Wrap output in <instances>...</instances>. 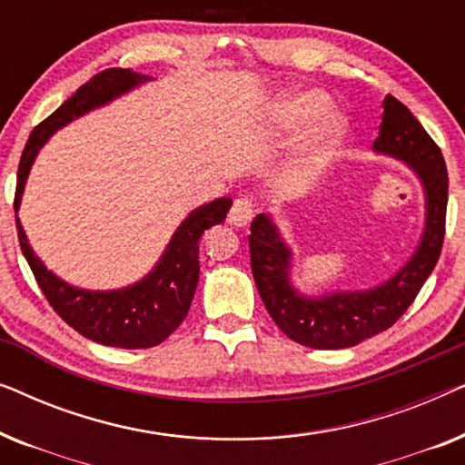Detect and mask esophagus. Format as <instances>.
Wrapping results in <instances>:
<instances>
[{
  "mask_svg": "<svg viewBox=\"0 0 465 465\" xmlns=\"http://www.w3.org/2000/svg\"><path fill=\"white\" fill-rule=\"evenodd\" d=\"M253 215V203L247 199V196H239V199H234L231 212H228V222H231L232 226H247L250 224Z\"/></svg>",
  "mask_w": 465,
  "mask_h": 465,
  "instance_id": "34e87169",
  "label": "esophagus"
}]
</instances>
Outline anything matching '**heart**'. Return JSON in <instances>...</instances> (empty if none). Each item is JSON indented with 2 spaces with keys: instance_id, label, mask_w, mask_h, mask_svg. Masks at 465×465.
I'll return each mask as SVG.
<instances>
[{
  "instance_id": "b5f03b06",
  "label": "heart",
  "mask_w": 465,
  "mask_h": 465,
  "mask_svg": "<svg viewBox=\"0 0 465 465\" xmlns=\"http://www.w3.org/2000/svg\"><path fill=\"white\" fill-rule=\"evenodd\" d=\"M328 107H330V101L326 94L320 91L298 93L277 107L275 124L283 131L301 129V126H307L311 123H315V120H320L323 114L328 112ZM341 133H342L341 120L336 118L328 120L326 126L322 129L320 143L326 148V145H330L341 137Z\"/></svg>"
}]
</instances>
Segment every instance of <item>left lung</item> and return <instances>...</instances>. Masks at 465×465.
<instances>
[{"label":"left lung","mask_w":465,"mask_h":465,"mask_svg":"<svg viewBox=\"0 0 465 465\" xmlns=\"http://www.w3.org/2000/svg\"><path fill=\"white\" fill-rule=\"evenodd\" d=\"M374 150L402 158L421 177L428 196L423 241L411 262L390 282L368 292H334L301 298L288 283L290 252L266 215L250 226L253 282L272 322L285 336L313 349H345L391 328L415 301L440 258L447 222L449 173L442 152L409 107L387 94Z\"/></svg>","instance_id":"1"}]
</instances>
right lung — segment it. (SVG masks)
Here are the masks:
<instances>
[{
  "mask_svg": "<svg viewBox=\"0 0 465 465\" xmlns=\"http://www.w3.org/2000/svg\"><path fill=\"white\" fill-rule=\"evenodd\" d=\"M143 80L148 78L133 69H104L84 82L59 110H54L31 131L27 145L23 150L21 164H18L15 212L21 203L25 180H27L31 163H34L40 145L69 120L82 116L93 107L107 104ZM231 205V199H218L190 213L177 228L156 269L143 282L116 292H86L56 279L53 272L46 271L40 258L34 256L18 218L16 231L21 250L34 271L37 285L63 322L69 323L75 332L101 342V345L148 349L163 342L186 320L196 283H199L201 234L207 228L224 222Z\"/></svg>",
  "mask_w": 465,
  "mask_h": 465,
  "instance_id": "right-lung-1",
  "label": "right lung"
}]
</instances>
